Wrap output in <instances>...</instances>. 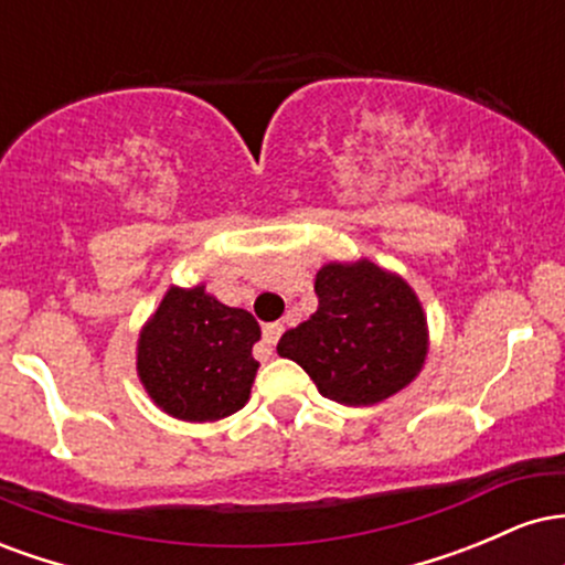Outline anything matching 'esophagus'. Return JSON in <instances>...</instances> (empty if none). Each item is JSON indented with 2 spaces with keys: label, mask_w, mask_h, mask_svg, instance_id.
<instances>
[{
  "label": "esophagus",
  "mask_w": 565,
  "mask_h": 565,
  "mask_svg": "<svg viewBox=\"0 0 565 565\" xmlns=\"http://www.w3.org/2000/svg\"><path fill=\"white\" fill-rule=\"evenodd\" d=\"M281 332H284V323H265V329H263V342H265V348H268V353H274V348H276V342H278V337H281Z\"/></svg>",
  "instance_id": "obj_1"
}]
</instances>
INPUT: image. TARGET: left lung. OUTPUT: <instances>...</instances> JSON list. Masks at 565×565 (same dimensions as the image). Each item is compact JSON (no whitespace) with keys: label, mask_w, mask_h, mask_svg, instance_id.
<instances>
[{"label":"left lung","mask_w":565,"mask_h":565,"mask_svg":"<svg viewBox=\"0 0 565 565\" xmlns=\"http://www.w3.org/2000/svg\"><path fill=\"white\" fill-rule=\"evenodd\" d=\"M319 308L278 340V355L300 364L323 398L374 406L423 372L430 332L404 276L366 260L327 263L316 274Z\"/></svg>","instance_id":"1"}]
</instances>
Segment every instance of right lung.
<instances>
[{
    "mask_svg": "<svg viewBox=\"0 0 565 565\" xmlns=\"http://www.w3.org/2000/svg\"><path fill=\"white\" fill-rule=\"evenodd\" d=\"M260 323L223 305L204 284L170 287L138 337V377L161 412L183 423H215L249 401L260 364L252 345Z\"/></svg>",
    "mask_w": 565,
    "mask_h": 565,
    "instance_id": "right-lung-1",
    "label": "right lung"
}]
</instances>
